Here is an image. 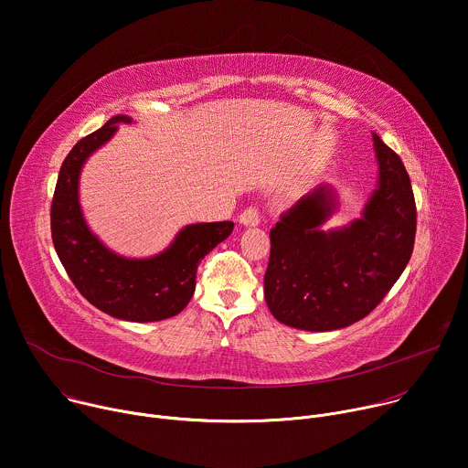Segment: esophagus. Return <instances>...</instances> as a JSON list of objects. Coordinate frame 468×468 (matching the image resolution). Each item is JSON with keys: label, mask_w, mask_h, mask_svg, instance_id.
Wrapping results in <instances>:
<instances>
[{"label": "esophagus", "mask_w": 468, "mask_h": 468, "mask_svg": "<svg viewBox=\"0 0 468 468\" xmlns=\"http://www.w3.org/2000/svg\"><path fill=\"white\" fill-rule=\"evenodd\" d=\"M258 223H261V212H258V207H247L239 216V225L243 227H256Z\"/></svg>", "instance_id": "34e87169"}]
</instances>
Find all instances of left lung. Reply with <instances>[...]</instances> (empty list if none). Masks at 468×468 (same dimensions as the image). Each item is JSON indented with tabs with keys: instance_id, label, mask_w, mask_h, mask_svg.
<instances>
[{
	"instance_id": "1",
	"label": "left lung",
	"mask_w": 468,
	"mask_h": 468,
	"mask_svg": "<svg viewBox=\"0 0 468 468\" xmlns=\"http://www.w3.org/2000/svg\"><path fill=\"white\" fill-rule=\"evenodd\" d=\"M378 186L360 218L325 230L340 200L322 184L271 229L264 295L275 320L301 331H336L381 303L403 273L417 232V206L399 155L372 132Z\"/></svg>"
}]
</instances>
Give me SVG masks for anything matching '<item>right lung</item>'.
<instances>
[{"label":"right lung","instance_id":"1","mask_svg":"<svg viewBox=\"0 0 468 468\" xmlns=\"http://www.w3.org/2000/svg\"><path fill=\"white\" fill-rule=\"evenodd\" d=\"M119 124H133V119H110L78 141L65 158L51 200V239L74 286L101 313L135 324L162 322L186 308L195 292L200 261L230 236L234 223L186 225L169 247L148 258H128L112 250L85 221L80 176L87 160L117 133Z\"/></svg>","mask_w":468,"mask_h":468}]
</instances>
